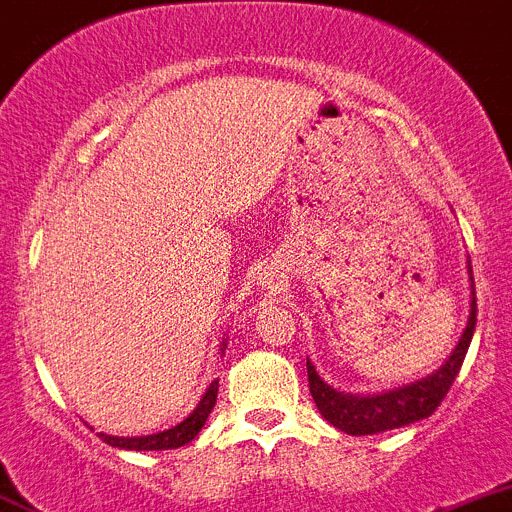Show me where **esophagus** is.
<instances>
[{"mask_svg": "<svg viewBox=\"0 0 512 512\" xmlns=\"http://www.w3.org/2000/svg\"><path fill=\"white\" fill-rule=\"evenodd\" d=\"M280 278H283V275H280V270H267L265 275H262L260 278V283L265 285V288H275V283H280Z\"/></svg>", "mask_w": 512, "mask_h": 512, "instance_id": "esophagus-1", "label": "esophagus"}]
</instances>
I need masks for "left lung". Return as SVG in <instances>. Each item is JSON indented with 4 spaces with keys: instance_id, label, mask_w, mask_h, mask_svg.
I'll use <instances>...</instances> for the list:
<instances>
[{
    "instance_id": "8db88e82",
    "label": "left lung",
    "mask_w": 512,
    "mask_h": 512,
    "mask_svg": "<svg viewBox=\"0 0 512 512\" xmlns=\"http://www.w3.org/2000/svg\"><path fill=\"white\" fill-rule=\"evenodd\" d=\"M467 275H470L472 295L470 318H467V326L457 346L452 348L450 356L444 358V364L434 369L432 374L422 376L412 384L379 391V394H346V391H338L331 384H326L308 358L310 394H313L315 407H318L326 422H331L341 432L361 437V434L389 432V429L407 427V424L419 422V419H427L442 404V399L447 396L450 386L455 384L457 374H460L477 323L475 280H472L470 260H467Z\"/></svg>"
}]
</instances>
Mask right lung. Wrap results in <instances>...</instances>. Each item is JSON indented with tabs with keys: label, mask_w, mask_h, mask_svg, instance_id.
<instances>
[{
	"label": "right lung",
	"mask_w": 512,
	"mask_h": 512,
	"mask_svg": "<svg viewBox=\"0 0 512 512\" xmlns=\"http://www.w3.org/2000/svg\"><path fill=\"white\" fill-rule=\"evenodd\" d=\"M227 348V338L222 341V351ZM217 389H219V379H214L212 384L207 386L204 396L199 399L197 409L179 422L176 427L164 429V432L156 434H146V437H113V434H103L100 432L98 437L103 439L105 444H111V447H118V450H133V452H151V450H176V447H184L189 444L191 439L197 437L202 432L204 422L212 414L214 404H217Z\"/></svg>",
	"instance_id": "obj_1"
}]
</instances>
